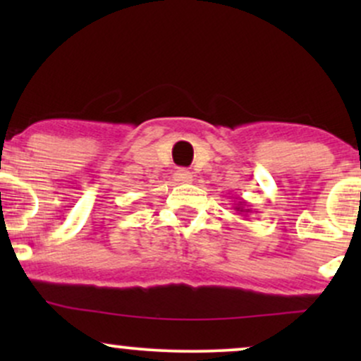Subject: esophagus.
<instances>
[{
  "label": "esophagus",
  "instance_id": "esophagus-1",
  "mask_svg": "<svg viewBox=\"0 0 361 361\" xmlns=\"http://www.w3.org/2000/svg\"><path fill=\"white\" fill-rule=\"evenodd\" d=\"M175 180L180 181V183H190V181L193 180V175H192V171H188V169L181 168L175 173Z\"/></svg>",
  "mask_w": 361,
  "mask_h": 361
}]
</instances>
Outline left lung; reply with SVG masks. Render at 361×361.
Masks as SVG:
<instances>
[{
	"label": "left lung",
	"instance_id": "left-lung-1",
	"mask_svg": "<svg viewBox=\"0 0 361 361\" xmlns=\"http://www.w3.org/2000/svg\"><path fill=\"white\" fill-rule=\"evenodd\" d=\"M234 210L238 214H244V215H246V217H247V214L252 212L251 207L247 205V202L243 200V198H238V202H235V204H234Z\"/></svg>",
	"mask_w": 361,
	"mask_h": 361
}]
</instances>
